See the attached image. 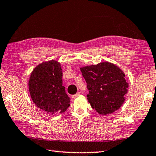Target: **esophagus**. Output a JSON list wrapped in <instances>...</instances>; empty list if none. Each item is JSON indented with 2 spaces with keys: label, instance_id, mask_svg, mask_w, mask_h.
Returning a JSON list of instances; mask_svg holds the SVG:
<instances>
[{
  "label": "esophagus",
  "instance_id": "1",
  "mask_svg": "<svg viewBox=\"0 0 156 156\" xmlns=\"http://www.w3.org/2000/svg\"><path fill=\"white\" fill-rule=\"evenodd\" d=\"M80 94H81L80 92H77V93H76V94H75V95H72V98L75 99V98H77L78 96L80 95Z\"/></svg>",
  "mask_w": 156,
  "mask_h": 156
}]
</instances>
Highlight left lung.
Segmentation results:
<instances>
[{
    "mask_svg": "<svg viewBox=\"0 0 156 156\" xmlns=\"http://www.w3.org/2000/svg\"><path fill=\"white\" fill-rule=\"evenodd\" d=\"M87 83L88 101L93 109L101 115L112 113L125 101L129 83L124 72L110 62H101L80 68Z\"/></svg>",
    "mask_w": 156,
    "mask_h": 156,
    "instance_id": "1",
    "label": "left lung"
}]
</instances>
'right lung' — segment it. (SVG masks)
<instances>
[{"label": "right lung", "mask_w": 156, "mask_h": 156, "mask_svg": "<svg viewBox=\"0 0 156 156\" xmlns=\"http://www.w3.org/2000/svg\"><path fill=\"white\" fill-rule=\"evenodd\" d=\"M59 62L55 60L39 64L31 72L29 89L33 103L47 113H63L70 106L65 92Z\"/></svg>", "instance_id": "obj_1"}]
</instances>
